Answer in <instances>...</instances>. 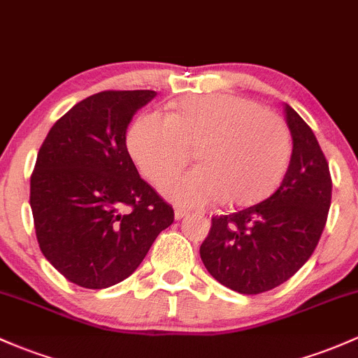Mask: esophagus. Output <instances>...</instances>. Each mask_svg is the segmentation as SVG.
<instances>
[{"label":"esophagus","mask_w":358,"mask_h":358,"mask_svg":"<svg viewBox=\"0 0 358 358\" xmlns=\"http://www.w3.org/2000/svg\"><path fill=\"white\" fill-rule=\"evenodd\" d=\"M187 215H189V211H187V210H182V208H176L174 210V218H176V220H182V218H186Z\"/></svg>","instance_id":"1"}]
</instances>
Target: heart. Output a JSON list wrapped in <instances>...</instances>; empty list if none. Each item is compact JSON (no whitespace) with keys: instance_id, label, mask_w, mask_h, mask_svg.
Returning <instances> with one entry per match:
<instances>
[{"instance_id":"obj_1","label":"heart","mask_w":358,"mask_h":358,"mask_svg":"<svg viewBox=\"0 0 358 358\" xmlns=\"http://www.w3.org/2000/svg\"><path fill=\"white\" fill-rule=\"evenodd\" d=\"M189 145H198L201 165L160 182L169 199L189 208L257 203L278 186L292 155L285 121L232 94L186 97L169 116L145 113L128 133L133 160L153 182L186 162Z\"/></svg>"}]
</instances>
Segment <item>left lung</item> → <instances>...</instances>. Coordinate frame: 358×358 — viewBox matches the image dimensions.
Listing matches in <instances>:
<instances>
[{"mask_svg": "<svg viewBox=\"0 0 358 358\" xmlns=\"http://www.w3.org/2000/svg\"><path fill=\"white\" fill-rule=\"evenodd\" d=\"M292 155L282 182L257 205L211 218L199 248L217 282L245 295L282 285L313 256L331 205V176L313 129L285 103Z\"/></svg>", "mask_w": 358, "mask_h": 358, "instance_id": "left-lung-1", "label": "left lung"}]
</instances>
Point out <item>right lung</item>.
I'll list each match as a JSON object with an SVG mask.
<instances>
[{"mask_svg": "<svg viewBox=\"0 0 358 358\" xmlns=\"http://www.w3.org/2000/svg\"><path fill=\"white\" fill-rule=\"evenodd\" d=\"M153 90H107L73 106L51 128L30 179V208L45 259L85 288L136 271L174 210L138 174L126 131Z\"/></svg>", "mask_w": 358, "mask_h": 358, "instance_id": "obj_1", "label": "right lung"}]
</instances>
